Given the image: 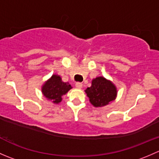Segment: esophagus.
Here are the masks:
<instances>
[{
    "label": "esophagus",
    "mask_w": 159,
    "mask_h": 159,
    "mask_svg": "<svg viewBox=\"0 0 159 159\" xmlns=\"http://www.w3.org/2000/svg\"><path fill=\"white\" fill-rule=\"evenodd\" d=\"M75 86H76V88H77V89H81V88H82L83 84H81V83H80V82H77L76 84H75Z\"/></svg>",
    "instance_id": "obj_1"
}]
</instances>
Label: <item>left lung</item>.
<instances>
[{"instance_id":"1","label":"left lung","mask_w":159,"mask_h":159,"mask_svg":"<svg viewBox=\"0 0 159 159\" xmlns=\"http://www.w3.org/2000/svg\"><path fill=\"white\" fill-rule=\"evenodd\" d=\"M89 102L95 108L106 106L116 99L118 91L111 81L105 77L93 78L91 86L84 90Z\"/></svg>"}]
</instances>
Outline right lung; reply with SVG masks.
<instances>
[{"label": "right lung", "instance_id": "obj_1", "mask_svg": "<svg viewBox=\"0 0 159 159\" xmlns=\"http://www.w3.org/2000/svg\"><path fill=\"white\" fill-rule=\"evenodd\" d=\"M72 89L68 82H64L60 75H52L41 86V92L44 97L54 104H59L62 101V96L66 94Z\"/></svg>", "mask_w": 159, "mask_h": 159}]
</instances>
